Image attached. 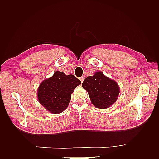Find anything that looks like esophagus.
<instances>
[{
    "instance_id": "34e87169",
    "label": "esophagus",
    "mask_w": 159,
    "mask_h": 159,
    "mask_svg": "<svg viewBox=\"0 0 159 159\" xmlns=\"http://www.w3.org/2000/svg\"><path fill=\"white\" fill-rule=\"evenodd\" d=\"M79 79H80V82H81V83H83V80H84V77H83V76H82V77H80Z\"/></svg>"
}]
</instances>
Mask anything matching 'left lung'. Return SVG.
<instances>
[{
    "mask_svg": "<svg viewBox=\"0 0 159 159\" xmlns=\"http://www.w3.org/2000/svg\"><path fill=\"white\" fill-rule=\"evenodd\" d=\"M82 87L88 92L92 103L101 109H107L116 102L120 92L116 80L106 76L100 71L86 78Z\"/></svg>",
    "mask_w": 159,
    "mask_h": 159,
    "instance_id": "left-lung-1",
    "label": "left lung"
}]
</instances>
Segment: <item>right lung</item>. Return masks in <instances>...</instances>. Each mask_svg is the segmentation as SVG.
<instances>
[{
  "label": "right lung",
  "instance_id": "right-lung-1",
  "mask_svg": "<svg viewBox=\"0 0 159 159\" xmlns=\"http://www.w3.org/2000/svg\"><path fill=\"white\" fill-rule=\"evenodd\" d=\"M81 82L72 74L57 71L52 76L43 80L38 89L39 102L52 114H59L67 109L74 89Z\"/></svg>",
  "mask_w": 159,
  "mask_h": 159
}]
</instances>
